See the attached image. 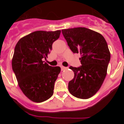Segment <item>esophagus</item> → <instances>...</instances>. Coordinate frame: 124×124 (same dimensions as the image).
<instances>
[{"mask_svg": "<svg viewBox=\"0 0 124 124\" xmlns=\"http://www.w3.org/2000/svg\"><path fill=\"white\" fill-rule=\"evenodd\" d=\"M61 71H63V70H66V69H67V68H66V67H64V66H61Z\"/></svg>", "mask_w": 124, "mask_h": 124, "instance_id": "1", "label": "esophagus"}]
</instances>
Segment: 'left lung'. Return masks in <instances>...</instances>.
Instances as JSON below:
<instances>
[{"instance_id":"left-lung-1","label":"left lung","mask_w":124,"mask_h":124,"mask_svg":"<svg viewBox=\"0 0 124 124\" xmlns=\"http://www.w3.org/2000/svg\"><path fill=\"white\" fill-rule=\"evenodd\" d=\"M62 33L74 53H79L82 66L70 69L74 73L69 82L68 90L79 99L90 98L101 87L107 75L110 53L101 34L84 27L62 30Z\"/></svg>"}]
</instances>
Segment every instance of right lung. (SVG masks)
<instances>
[{"label": "right lung", "mask_w": 124, "mask_h": 124, "mask_svg": "<svg viewBox=\"0 0 124 124\" xmlns=\"http://www.w3.org/2000/svg\"><path fill=\"white\" fill-rule=\"evenodd\" d=\"M61 30L36 31L22 37L15 46L12 66L20 88L35 102L45 101L53 94L54 85L61 71L43 61Z\"/></svg>", "instance_id": "obj_1"}]
</instances>
